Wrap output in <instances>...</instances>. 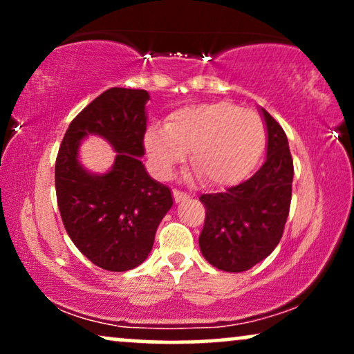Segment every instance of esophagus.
Listing matches in <instances>:
<instances>
[{
	"instance_id": "1",
	"label": "esophagus",
	"mask_w": 354,
	"mask_h": 354,
	"mask_svg": "<svg viewBox=\"0 0 354 354\" xmlns=\"http://www.w3.org/2000/svg\"><path fill=\"white\" fill-rule=\"evenodd\" d=\"M172 195H174V200H176V203L182 201V200H185V198L188 196L185 192H180V190H177V188H174V190H172Z\"/></svg>"
}]
</instances>
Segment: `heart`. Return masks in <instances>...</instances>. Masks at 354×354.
I'll use <instances>...</instances> for the list:
<instances>
[{
    "instance_id": "heart-1",
    "label": "heart",
    "mask_w": 354,
    "mask_h": 354,
    "mask_svg": "<svg viewBox=\"0 0 354 354\" xmlns=\"http://www.w3.org/2000/svg\"><path fill=\"white\" fill-rule=\"evenodd\" d=\"M263 118L250 109L217 101L177 109L166 129L151 127L145 147L161 177H167L188 151V161L207 187L239 183L251 174L266 148Z\"/></svg>"
}]
</instances>
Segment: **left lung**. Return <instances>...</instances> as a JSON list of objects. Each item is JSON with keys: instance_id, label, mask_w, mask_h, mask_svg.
Listing matches in <instances>:
<instances>
[{"instance_id": "1", "label": "left lung", "mask_w": 354, "mask_h": 354, "mask_svg": "<svg viewBox=\"0 0 354 354\" xmlns=\"http://www.w3.org/2000/svg\"><path fill=\"white\" fill-rule=\"evenodd\" d=\"M268 158L248 180L222 193L201 195L206 209L200 248L225 272H243L272 253L282 239L292 203L293 159L280 124L263 109Z\"/></svg>"}]
</instances>
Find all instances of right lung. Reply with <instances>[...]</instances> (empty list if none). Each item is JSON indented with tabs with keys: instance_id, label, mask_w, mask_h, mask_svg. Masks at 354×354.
<instances>
[{
	"instance_id": "obj_1",
	"label": "right lung",
	"mask_w": 354,
	"mask_h": 354,
	"mask_svg": "<svg viewBox=\"0 0 354 354\" xmlns=\"http://www.w3.org/2000/svg\"><path fill=\"white\" fill-rule=\"evenodd\" d=\"M147 90L109 88L72 120L56 158V200L67 235L91 263L124 272L147 259L159 222L172 206L169 187L153 180L140 158L145 154ZM95 133L118 151L103 176L86 173L76 149Z\"/></svg>"
}]
</instances>
